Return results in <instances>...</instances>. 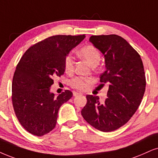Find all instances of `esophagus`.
I'll list each match as a JSON object with an SVG mask.
<instances>
[{
	"label": "esophagus",
	"instance_id": "1",
	"mask_svg": "<svg viewBox=\"0 0 158 158\" xmlns=\"http://www.w3.org/2000/svg\"><path fill=\"white\" fill-rule=\"evenodd\" d=\"M81 95V93H78V92H74V93H73V96H77V95Z\"/></svg>",
	"mask_w": 158,
	"mask_h": 158
}]
</instances>
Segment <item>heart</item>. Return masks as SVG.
<instances>
[{"label": "heart", "instance_id": "heart-1", "mask_svg": "<svg viewBox=\"0 0 158 158\" xmlns=\"http://www.w3.org/2000/svg\"><path fill=\"white\" fill-rule=\"evenodd\" d=\"M79 55L85 59L92 67L97 66L101 60V55L95 46L88 44L84 46L79 51ZM73 58L71 55L65 56L64 59V69L66 73L72 72L73 70ZM93 81L90 77H77L70 81V85L72 88L83 91L88 88L89 84Z\"/></svg>", "mask_w": 158, "mask_h": 158}]
</instances>
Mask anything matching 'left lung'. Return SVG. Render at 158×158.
I'll list each match as a JSON object with an SVG mask.
<instances>
[{
    "label": "left lung",
    "mask_w": 158,
    "mask_h": 158,
    "mask_svg": "<svg viewBox=\"0 0 158 158\" xmlns=\"http://www.w3.org/2000/svg\"><path fill=\"white\" fill-rule=\"evenodd\" d=\"M89 41L104 55L106 70L100 81L109 83L107 98L87 95L81 115L101 131L111 132L126 124L142 101L146 77L139 54L125 39L115 34L92 35Z\"/></svg>",
    "instance_id": "left-lung-1"
}]
</instances>
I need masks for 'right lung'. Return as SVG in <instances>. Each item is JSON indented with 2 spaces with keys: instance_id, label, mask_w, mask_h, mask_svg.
<instances>
[{
  "instance_id": "1",
  "label": "right lung",
  "mask_w": 158,
  "mask_h": 158,
  "mask_svg": "<svg viewBox=\"0 0 158 158\" xmlns=\"http://www.w3.org/2000/svg\"><path fill=\"white\" fill-rule=\"evenodd\" d=\"M57 35L39 41L24 53L16 67L11 101L16 117L31 134L41 136L55 128L62 104L72 97L69 89L58 96L50 93L54 78L64 74V59L85 39Z\"/></svg>"
}]
</instances>
